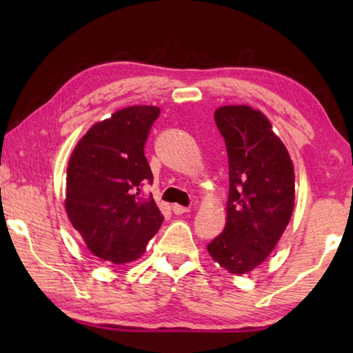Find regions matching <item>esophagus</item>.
Here are the masks:
<instances>
[{
	"label": "esophagus",
	"instance_id": "esophagus-1",
	"mask_svg": "<svg viewBox=\"0 0 353 353\" xmlns=\"http://www.w3.org/2000/svg\"><path fill=\"white\" fill-rule=\"evenodd\" d=\"M172 212H174L176 214H183V213H188L190 208L188 207H182V205H179V204H174V205H172Z\"/></svg>",
	"mask_w": 353,
	"mask_h": 353
}]
</instances>
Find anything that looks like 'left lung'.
Segmentation results:
<instances>
[{
    "instance_id": "1",
    "label": "left lung",
    "mask_w": 353,
    "mask_h": 353,
    "mask_svg": "<svg viewBox=\"0 0 353 353\" xmlns=\"http://www.w3.org/2000/svg\"><path fill=\"white\" fill-rule=\"evenodd\" d=\"M214 123L229 157L225 227L207 250L235 276L260 266L277 246L294 210V165L272 124L250 105H223Z\"/></svg>"
}]
</instances>
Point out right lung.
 <instances>
[{
	"instance_id": "1",
	"label": "right lung",
	"mask_w": 353,
	"mask_h": 353,
	"mask_svg": "<svg viewBox=\"0 0 353 353\" xmlns=\"http://www.w3.org/2000/svg\"><path fill=\"white\" fill-rule=\"evenodd\" d=\"M160 109L130 105L112 113L77 141L67 166L65 210L87 249L113 265L139 260L163 216L152 198H139L152 182L145 157Z\"/></svg>"
}]
</instances>
